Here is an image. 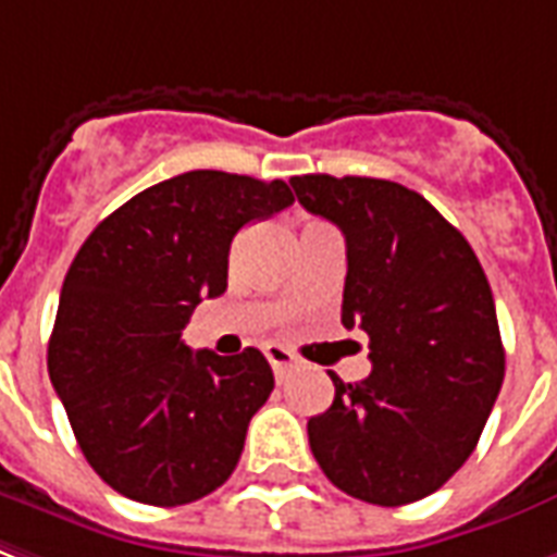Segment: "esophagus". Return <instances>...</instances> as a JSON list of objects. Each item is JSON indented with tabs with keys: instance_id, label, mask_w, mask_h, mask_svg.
Returning a JSON list of instances; mask_svg holds the SVG:
<instances>
[{
	"instance_id": "esophagus-1",
	"label": "esophagus",
	"mask_w": 557,
	"mask_h": 557,
	"mask_svg": "<svg viewBox=\"0 0 557 557\" xmlns=\"http://www.w3.org/2000/svg\"><path fill=\"white\" fill-rule=\"evenodd\" d=\"M265 359H269L271 368H274V373H277V376L297 364V356L292 354V350H286V347H280V345L265 347Z\"/></svg>"
}]
</instances>
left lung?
Instances as JSON below:
<instances>
[{
    "instance_id": "obj_1",
    "label": "left lung",
    "mask_w": 557,
    "mask_h": 557,
    "mask_svg": "<svg viewBox=\"0 0 557 557\" xmlns=\"http://www.w3.org/2000/svg\"><path fill=\"white\" fill-rule=\"evenodd\" d=\"M297 201L345 233L342 324L371 373L309 418V447L338 491L394 508L465 465L503 388L491 286L470 242L423 195L380 177H292Z\"/></svg>"
}]
</instances>
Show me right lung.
Instances as JSON below:
<instances>
[{
    "label": "right lung",
    "instance_id": "right-lung-1",
    "mask_svg": "<svg viewBox=\"0 0 557 557\" xmlns=\"http://www.w3.org/2000/svg\"><path fill=\"white\" fill-rule=\"evenodd\" d=\"M283 181L184 172L134 195L87 236L61 288L49 376L90 467L127 499L175 508L222 487L274 392L257 347L193 354L201 297L227 288L233 236L286 210Z\"/></svg>",
    "mask_w": 557,
    "mask_h": 557
}]
</instances>
